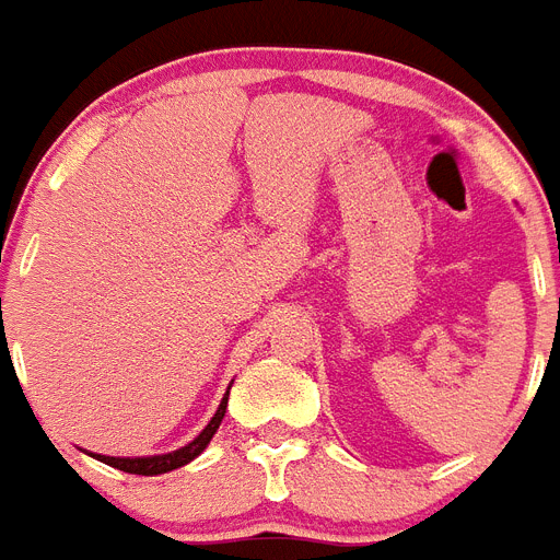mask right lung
Returning a JSON list of instances; mask_svg holds the SVG:
<instances>
[{
	"label": "right lung",
	"mask_w": 560,
	"mask_h": 560,
	"mask_svg": "<svg viewBox=\"0 0 560 560\" xmlns=\"http://www.w3.org/2000/svg\"><path fill=\"white\" fill-rule=\"evenodd\" d=\"M228 393H231V387H228L225 396H222V401H219L217 413L210 416V422L205 424V431L199 433L194 442L182 445V448L170 451V454H153V457H106V454H92V457L101 459V463H106V465H112V468H118V471L141 474V477H155V474H167V471H173V468H182V465L194 463V459L199 457L205 448H208L210 440H213V433L219 431V424H222V419H225Z\"/></svg>",
	"instance_id": "1"
}]
</instances>
